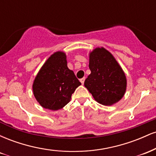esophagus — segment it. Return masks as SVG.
Returning <instances> with one entry per match:
<instances>
[{"instance_id":"34e87169","label":"esophagus","mask_w":156,"mask_h":156,"mask_svg":"<svg viewBox=\"0 0 156 156\" xmlns=\"http://www.w3.org/2000/svg\"><path fill=\"white\" fill-rule=\"evenodd\" d=\"M84 80H85V78H80V83H81L82 84L84 83Z\"/></svg>"}]
</instances>
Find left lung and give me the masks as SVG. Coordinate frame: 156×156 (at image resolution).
I'll use <instances>...</instances> for the list:
<instances>
[{"label":"left lung","instance_id":"1","mask_svg":"<svg viewBox=\"0 0 156 156\" xmlns=\"http://www.w3.org/2000/svg\"><path fill=\"white\" fill-rule=\"evenodd\" d=\"M91 74L84 86L97 102L104 105L117 103L126 90V77L112 53L103 48L89 53Z\"/></svg>","mask_w":156,"mask_h":156}]
</instances>
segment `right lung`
<instances>
[{"label": "right lung", "mask_w": 156, "mask_h": 156, "mask_svg": "<svg viewBox=\"0 0 156 156\" xmlns=\"http://www.w3.org/2000/svg\"><path fill=\"white\" fill-rule=\"evenodd\" d=\"M64 52H55L49 57L36 76L33 92L38 103L44 108L56 111L70 101L71 96L80 82L67 67Z\"/></svg>", "instance_id": "right-lung-1"}]
</instances>
